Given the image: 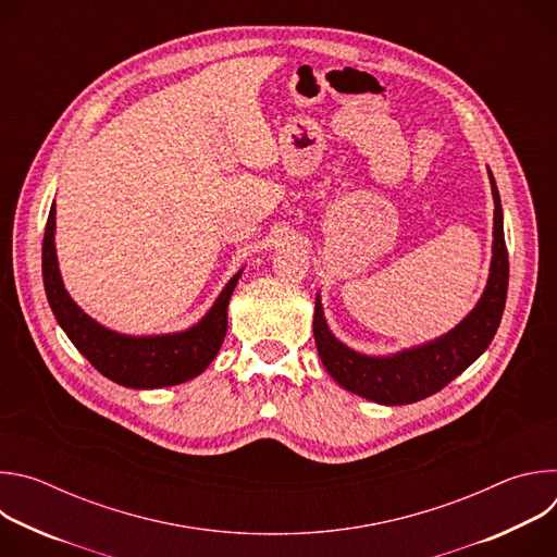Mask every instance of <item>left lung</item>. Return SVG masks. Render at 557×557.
Masks as SVG:
<instances>
[{"label": "left lung", "mask_w": 557, "mask_h": 557, "mask_svg": "<svg viewBox=\"0 0 557 557\" xmlns=\"http://www.w3.org/2000/svg\"><path fill=\"white\" fill-rule=\"evenodd\" d=\"M494 243L485 290L475 306L447 333L389 355H368L344 344L329 326L322 295L314 297L312 335L329 374L348 392L379 406H408L443 389L492 344L507 301L509 258L505 247L503 205L492 170Z\"/></svg>", "instance_id": "1"}]
</instances>
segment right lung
<instances>
[{"instance_id": "add662e5", "label": "right lung", "mask_w": 557, "mask_h": 557, "mask_svg": "<svg viewBox=\"0 0 557 557\" xmlns=\"http://www.w3.org/2000/svg\"><path fill=\"white\" fill-rule=\"evenodd\" d=\"M54 231L57 205L52 202L41 249V271L48 304L54 312L57 324L63 329L74 348L103 376L125 387L153 389L181 385L207 370L224 342L228 299L245 267L224 284L213 306L194 326L176 333L127 335L99 324L95 317H90L70 297L59 271Z\"/></svg>"}]
</instances>
